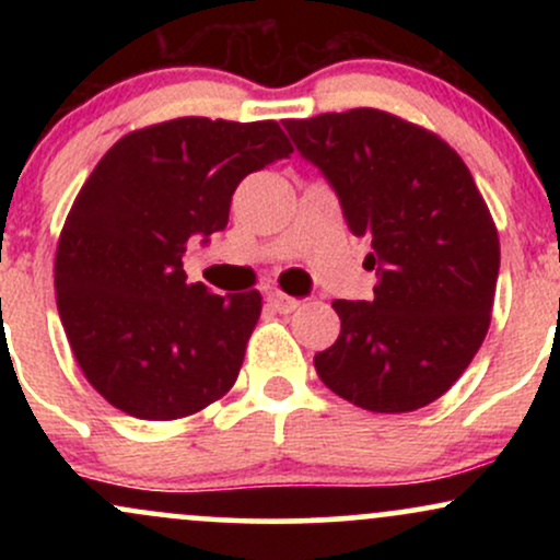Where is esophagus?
<instances>
[{
  "instance_id": "obj_1",
  "label": "esophagus",
  "mask_w": 560,
  "mask_h": 560,
  "mask_svg": "<svg viewBox=\"0 0 560 560\" xmlns=\"http://www.w3.org/2000/svg\"><path fill=\"white\" fill-rule=\"evenodd\" d=\"M268 307H271V311H276V313H281V316H289V313L298 311L300 302L287 298V294H281V292H271V294H268Z\"/></svg>"
}]
</instances>
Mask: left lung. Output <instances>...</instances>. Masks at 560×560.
Returning a JSON list of instances; mask_svg holds the SVG:
<instances>
[{"instance_id": "left-lung-1", "label": "left lung", "mask_w": 560, "mask_h": 560, "mask_svg": "<svg viewBox=\"0 0 560 560\" xmlns=\"http://www.w3.org/2000/svg\"><path fill=\"white\" fill-rule=\"evenodd\" d=\"M369 236L374 300H334L342 329L313 358L320 382L374 413H408L458 382L490 329L500 242L458 152L374 107L284 120Z\"/></svg>"}]
</instances>
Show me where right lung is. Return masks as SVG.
<instances>
[{
	"instance_id": "obj_1",
	"label": "right lung",
	"mask_w": 560,
	"mask_h": 560,
	"mask_svg": "<svg viewBox=\"0 0 560 560\" xmlns=\"http://www.w3.org/2000/svg\"><path fill=\"white\" fill-rule=\"evenodd\" d=\"M276 120L176 118L128 133L81 186L55 258L70 350L133 419L173 421L234 387L260 294L189 284L186 242L223 231L247 173L289 158Z\"/></svg>"
}]
</instances>
